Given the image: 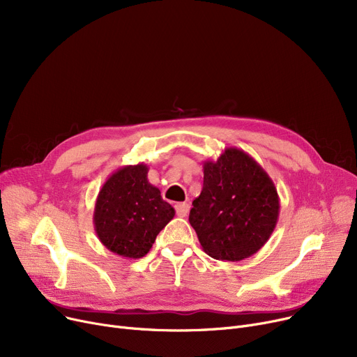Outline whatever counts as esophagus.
Wrapping results in <instances>:
<instances>
[{
  "label": "esophagus",
  "instance_id": "obj_1",
  "mask_svg": "<svg viewBox=\"0 0 357 357\" xmlns=\"http://www.w3.org/2000/svg\"><path fill=\"white\" fill-rule=\"evenodd\" d=\"M175 210H176L178 217H185L190 211V205L186 202H178V204H175Z\"/></svg>",
  "mask_w": 357,
  "mask_h": 357
}]
</instances>
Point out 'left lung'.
<instances>
[{
	"label": "left lung",
	"instance_id": "left-lung-1",
	"mask_svg": "<svg viewBox=\"0 0 357 357\" xmlns=\"http://www.w3.org/2000/svg\"><path fill=\"white\" fill-rule=\"evenodd\" d=\"M202 167V191L190 213L202 250L217 260L250 257L276 227L280 205L273 181L237 147H226Z\"/></svg>",
	"mask_w": 357,
	"mask_h": 357
}]
</instances>
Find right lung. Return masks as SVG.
<instances>
[{"instance_id": "right-lung-1", "label": "right lung", "mask_w": 357, "mask_h": 357, "mask_svg": "<svg viewBox=\"0 0 357 357\" xmlns=\"http://www.w3.org/2000/svg\"><path fill=\"white\" fill-rule=\"evenodd\" d=\"M144 163L119 167L102 185L93 210V229L102 245L124 259H140L175 215L171 204L147 181Z\"/></svg>"}]
</instances>
